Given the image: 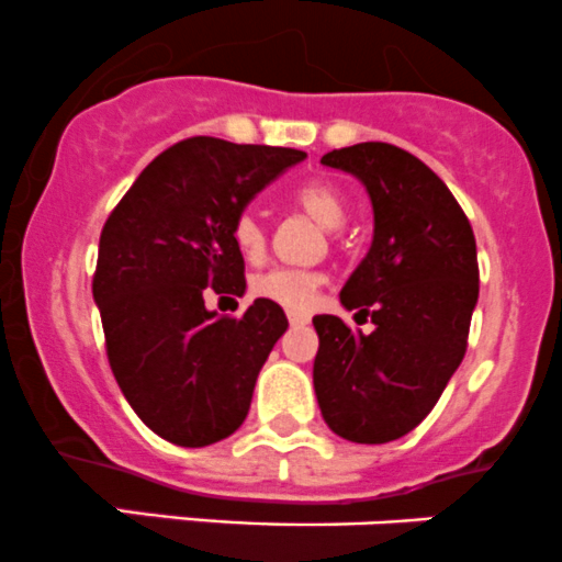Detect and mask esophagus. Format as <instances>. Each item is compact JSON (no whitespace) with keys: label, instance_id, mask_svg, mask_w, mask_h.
<instances>
[{"label":"esophagus","instance_id":"obj_1","mask_svg":"<svg viewBox=\"0 0 562 562\" xmlns=\"http://www.w3.org/2000/svg\"><path fill=\"white\" fill-rule=\"evenodd\" d=\"M289 324H292V327H303V324H308L311 319L305 314H297V311H289Z\"/></svg>","mask_w":562,"mask_h":562}]
</instances>
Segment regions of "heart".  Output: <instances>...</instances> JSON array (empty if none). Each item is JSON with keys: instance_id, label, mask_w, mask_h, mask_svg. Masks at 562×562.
<instances>
[{"instance_id": "b5f03b06", "label": "heart", "mask_w": 562, "mask_h": 562, "mask_svg": "<svg viewBox=\"0 0 562 562\" xmlns=\"http://www.w3.org/2000/svg\"><path fill=\"white\" fill-rule=\"evenodd\" d=\"M292 202L300 211L308 213L322 227H340L346 218V196L333 181L314 178V181L300 183L292 192ZM233 240L240 248L243 257L254 259L265 251V224L254 211H243L235 218ZM322 276L314 270H294V268H273L265 270L254 279L251 289L265 300L283 305L289 311H308L314 305L316 289H319Z\"/></svg>"}]
</instances>
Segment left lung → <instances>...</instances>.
<instances>
[{
  "label": "left lung",
  "instance_id": "1",
  "mask_svg": "<svg viewBox=\"0 0 562 562\" xmlns=\"http://www.w3.org/2000/svg\"><path fill=\"white\" fill-rule=\"evenodd\" d=\"M322 165L366 183L373 243L346 286L344 308L370 316L349 329L314 316V390L329 430L386 443L414 430L460 368L479 300L476 238L447 183L390 143H357Z\"/></svg>",
  "mask_w": 562,
  "mask_h": 562
}]
</instances>
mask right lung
Masks as SVG:
<instances>
[{
  "label": "right lung",
  "instance_id": "right-lung-1",
  "mask_svg": "<svg viewBox=\"0 0 562 562\" xmlns=\"http://www.w3.org/2000/svg\"><path fill=\"white\" fill-rule=\"evenodd\" d=\"M294 148L189 137L161 151L121 196L100 235L94 303L126 403L165 441L207 447L233 436L289 322L257 297L218 316L205 297L246 292L235 218L286 167Z\"/></svg>",
  "mask_w": 562,
  "mask_h": 562
}]
</instances>
